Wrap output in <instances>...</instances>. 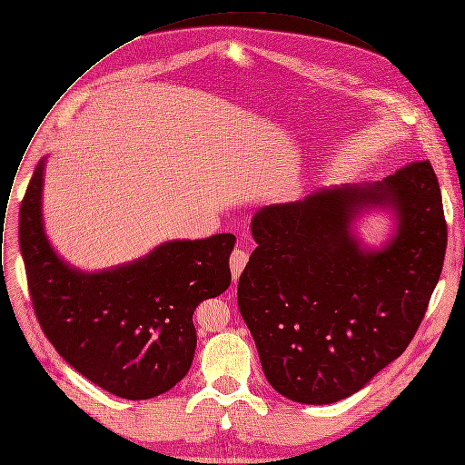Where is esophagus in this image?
Wrapping results in <instances>:
<instances>
[{"instance_id":"1","label":"esophagus","mask_w":465,"mask_h":465,"mask_svg":"<svg viewBox=\"0 0 465 465\" xmlns=\"http://www.w3.org/2000/svg\"><path fill=\"white\" fill-rule=\"evenodd\" d=\"M246 262H248V252L242 248H235L230 255V269H232L233 280H237L241 276L242 269L246 267Z\"/></svg>"}]
</instances>
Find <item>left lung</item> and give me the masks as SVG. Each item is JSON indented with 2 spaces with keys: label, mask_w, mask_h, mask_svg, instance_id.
Wrapping results in <instances>:
<instances>
[{
  "label": "left lung",
  "mask_w": 465,
  "mask_h": 465,
  "mask_svg": "<svg viewBox=\"0 0 465 465\" xmlns=\"http://www.w3.org/2000/svg\"><path fill=\"white\" fill-rule=\"evenodd\" d=\"M391 207L392 241L360 248L351 223ZM257 248L237 302L262 373L287 400L327 405L359 391L400 357L443 269L447 223L436 173L412 162L382 182L316 191L252 219Z\"/></svg>",
  "instance_id": "left-lung-1"
}]
</instances>
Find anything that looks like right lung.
<instances>
[{"instance_id":"obj_1","label":"right lung","mask_w":465,"mask_h":465,"mask_svg":"<svg viewBox=\"0 0 465 465\" xmlns=\"http://www.w3.org/2000/svg\"><path fill=\"white\" fill-rule=\"evenodd\" d=\"M44 160L20 208V248L44 335L88 381L123 400H151L185 377L193 312L232 282L235 235L169 241L143 259L86 274L65 264L42 224Z\"/></svg>"}]
</instances>
